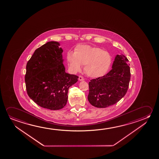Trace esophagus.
I'll use <instances>...</instances> for the list:
<instances>
[{"instance_id": "1", "label": "esophagus", "mask_w": 159, "mask_h": 159, "mask_svg": "<svg viewBox=\"0 0 159 159\" xmlns=\"http://www.w3.org/2000/svg\"><path fill=\"white\" fill-rule=\"evenodd\" d=\"M79 81H83L84 80V78L83 76L80 75L79 76Z\"/></svg>"}]
</instances>
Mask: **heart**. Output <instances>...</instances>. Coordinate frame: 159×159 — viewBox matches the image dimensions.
<instances>
[{"label":"heart","mask_w":159,"mask_h":159,"mask_svg":"<svg viewBox=\"0 0 159 159\" xmlns=\"http://www.w3.org/2000/svg\"><path fill=\"white\" fill-rule=\"evenodd\" d=\"M66 60L74 73L79 71L82 66H85L86 74L90 78H98L107 73L112 58L109 52L100 48L80 44L74 48V53L69 52Z\"/></svg>","instance_id":"1"}]
</instances>
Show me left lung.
Segmentation results:
<instances>
[{"mask_svg": "<svg viewBox=\"0 0 159 159\" xmlns=\"http://www.w3.org/2000/svg\"><path fill=\"white\" fill-rule=\"evenodd\" d=\"M128 61L124 55H117L112 70L103 76L91 80L88 97L91 105L96 107H107L125 96L130 79Z\"/></svg>", "mask_w": 159, "mask_h": 159, "instance_id": "obj_1", "label": "left lung"}]
</instances>
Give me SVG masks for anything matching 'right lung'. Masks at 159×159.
<instances>
[{
  "mask_svg": "<svg viewBox=\"0 0 159 159\" xmlns=\"http://www.w3.org/2000/svg\"><path fill=\"white\" fill-rule=\"evenodd\" d=\"M58 42H48L36 49L26 64L25 76L30 98L42 107L58 110L66 105L68 92L79 76L66 73L63 49Z\"/></svg>",
  "mask_w": 159,
  "mask_h": 159,
  "instance_id": "obj_1",
  "label": "right lung"
}]
</instances>
